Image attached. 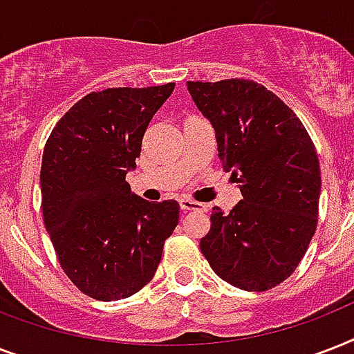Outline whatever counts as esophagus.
Segmentation results:
<instances>
[{"mask_svg": "<svg viewBox=\"0 0 354 354\" xmlns=\"http://www.w3.org/2000/svg\"><path fill=\"white\" fill-rule=\"evenodd\" d=\"M180 207L182 211H205V205L196 202V200H191V198H182L180 200Z\"/></svg>", "mask_w": 354, "mask_h": 354, "instance_id": "1", "label": "esophagus"}]
</instances>
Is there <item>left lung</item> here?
I'll return each mask as SVG.
<instances>
[{"label":"left lung","instance_id":"1","mask_svg":"<svg viewBox=\"0 0 354 354\" xmlns=\"http://www.w3.org/2000/svg\"><path fill=\"white\" fill-rule=\"evenodd\" d=\"M187 90L242 193L227 215L213 209L200 250L230 285L270 290L296 272L318 226L322 174L313 139L279 97L253 80L187 82Z\"/></svg>","mask_w":354,"mask_h":354}]
</instances>
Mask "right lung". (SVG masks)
<instances>
[{"label": "right lung", "mask_w": 354, "mask_h": 354, "mask_svg": "<svg viewBox=\"0 0 354 354\" xmlns=\"http://www.w3.org/2000/svg\"><path fill=\"white\" fill-rule=\"evenodd\" d=\"M174 86L91 91L47 138L44 224L66 275L99 301L124 299L150 283L178 226L176 200L147 202L127 182L145 132Z\"/></svg>", "instance_id": "1"}]
</instances>
